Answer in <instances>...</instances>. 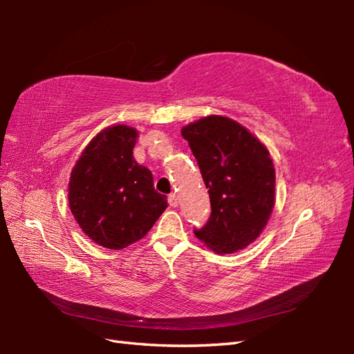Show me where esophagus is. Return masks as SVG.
<instances>
[{
  "label": "esophagus",
  "mask_w": 354,
  "mask_h": 354,
  "mask_svg": "<svg viewBox=\"0 0 354 354\" xmlns=\"http://www.w3.org/2000/svg\"><path fill=\"white\" fill-rule=\"evenodd\" d=\"M169 204H170V207H178V196L175 193H171L170 196H169Z\"/></svg>",
  "instance_id": "esophagus-1"
}]
</instances>
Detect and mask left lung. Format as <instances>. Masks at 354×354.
Returning <instances> with one entry per match:
<instances>
[{"instance_id":"1","label":"left lung","mask_w":354,"mask_h":354,"mask_svg":"<svg viewBox=\"0 0 354 354\" xmlns=\"http://www.w3.org/2000/svg\"><path fill=\"white\" fill-rule=\"evenodd\" d=\"M209 194L212 216L194 234L217 254L257 239L275 204V169L268 147L228 117L208 115L184 126Z\"/></svg>"}]
</instances>
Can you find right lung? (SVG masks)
Instances as JSON below:
<instances>
[{
  "mask_svg": "<svg viewBox=\"0 0 354 354\" xmlns=\"http://www.w3.org/2000/svg\"><path fill=\"white\" fill-rule=\"evenodd\" d=\"M138 131L114 124L99 132L71 170L68 204L85 234L108 250H123L145 237L167 198L153 176L133 158Z\"/></svg>",
  "mask_w": 354,
  "mask_h": 354,
  "instance_id": "1",
  "label": "right lung"
}]
</instances>
